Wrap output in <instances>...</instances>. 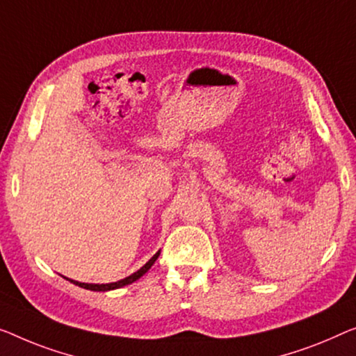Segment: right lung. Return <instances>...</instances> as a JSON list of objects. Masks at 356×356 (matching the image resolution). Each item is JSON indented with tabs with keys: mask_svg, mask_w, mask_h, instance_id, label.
Segmentation results:
<instances>
[{
	"mask_svg": "<svg viewBox=\"0 0 356 356\" xmlns=\"http://www.w3.org/2000/svg\"><path fill=\"white\" fill-rule=\"evenodd\" d=\"M158 256H160V251H158L155 256H153L150 261H148L144 267L142 268H139L137 270L136 273H132V275H129V277H126L124 280H120V281H116V283H108V284H89V283H79V281H73V280H68V281H72L73 284H76V286H79V288H84V289H89V291H111V289H118V288H123V286H126V284H131V283H134L136 280H139L142 275H145L148 270H150V267L153 264H155V261L158 259Z\"/></svg>",
	"mask_w": 356,
	"mask_h": 356,
	"instance_id": "add662e5",
	"label": "right lung"
}]
</instances>
